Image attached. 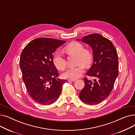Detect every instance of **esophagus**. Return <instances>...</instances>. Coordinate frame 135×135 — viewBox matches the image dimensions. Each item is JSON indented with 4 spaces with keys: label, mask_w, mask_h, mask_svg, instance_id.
I'll use <instances>...</instances> for the list:
<instances>
[{
    "label": "esophagus",
    "mask_w": 135,
    "mask_h": 135,
    "mask_svg": "<svg viewBox=\"0 0 135 135\" xmlns=\"http://www.w3.org/2000/svg\"><path fill=\"white\" fill-rule=\"evenodd\" d=\"M75 80H76V79H68L69 81H74Z\"/></svg>",
    "instance_id": "1"
}]
</instances>
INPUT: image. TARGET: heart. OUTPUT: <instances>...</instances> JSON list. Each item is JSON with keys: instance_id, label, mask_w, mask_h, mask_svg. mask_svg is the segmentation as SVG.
<instances>
[{"instance_id": "1", "label": "heart", "mask_w": 135, "mask_h": 135, "mask_svg": "<svg viewBox=\"0 0 135 135\" xmlns=\"http://www.w3.org/2000/svg\"><path fill=\"white\" fill-rule=\"evenodd\" d=\"M65 51L69 55L77 56V63L80 64L74 68L68 69L62 74L65 79H76L79 78L84 71V66H89L93 60V54L89 50L85 49L83 44L78 42H72L68 45L65 49ZM53 62L54 65L60 70H63L66 68V62L63 56L59 52L54 55Z\"/></svg>"}]
</instances>
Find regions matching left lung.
<instances>
[{
    "mask_svg": "<svg viewBox=\"0 0 135 135\" xmlns=\"http://www.w3.org/2000/svg\"><path fill=\"white\" fill-rule=\"evenodd\" d=\"M76 40L91 47L94 63L86 75L96 78L93 83L84 78L85 86L79 94L80 99L88 104H97L110 95L118 76L117 51L109 39L99 34H91Z\"/></svg>",
    "mask_w": 135,
    "mask_h": 135,
    "instance_id": "8db88e82",
    "label": "left lung"
}]
</instances>
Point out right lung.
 <instances>
[{
  "instance_id": "obj_1",
  "label": "right lung",
  "mask_w": 135,
  "mask_h": 135,
  "mask_svg": "<svg viewBox=\"0 0 135 135\" xmlns=\"http://www.w3.org/2000/svg\"><path fill=\"white\" fill-rule=\"evenodd\" d=\"M66 42L46 38L35 39L21 53L20 66L22 79L35 102L50 105L59 97L66 80L57 78L58 72L54 65L52 53Z\"/></svg>"
}]
</instances>
